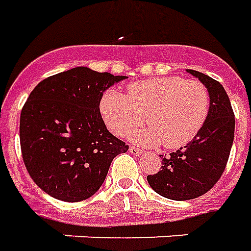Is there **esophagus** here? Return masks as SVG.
<instances>
[{"label":"esophagus","mask_w":251,"mask_h":251,"mask_svg":"<svg viewBox=\"0 0 251 251\" xmlns=\"http://www.w3.org/2000/svg\"><path fill=\"white\" fill-rule=\"evenodd\" d=\"M129 151H131V152H132L134 155H140V154L143 152V151L140 150V149H138V147H135V146H131V147H129Z\"/></svg>","instance_id":"obj_1"}]
</instances>
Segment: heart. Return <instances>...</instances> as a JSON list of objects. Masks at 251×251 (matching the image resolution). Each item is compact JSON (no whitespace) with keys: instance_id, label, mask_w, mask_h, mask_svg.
I'll return each mask as SVG.
<instances>
[{"instance_id":"obj_1","label":"heart","mask_w":251,"mask_h":251,"mask_svg":"<svg viewBox=\"0 0 251 251\" xmlns=\"http://www.w3.org/2000/svg\"><path fill=\"white\" fill-rule=\"evenodd\" d=\"M101 113L113 134H128L143 120L149 128L132 135L145 145L179 149L196 138L209 116L211 94L199 79L158 77L131 83L127 94L113 89L101 99Z\"/></svg>"}]
</instances>
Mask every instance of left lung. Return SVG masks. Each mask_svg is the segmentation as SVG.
I'll return each instance as SVG.
<instances>
[{
	"mask_svg": "<svg viewBox=\"0 0 251 251\" xmlns=\"http://www.w3.org/2000/svg\"><path fill=\"white\" fill-rule=\"evenodd\" d=\"M209 90L211 111L205 126L185 147L162 155V166L147 181L158 195L170 200H192L219 181L234 142L235 117L225 88L216 79L188 70Z\"/></svg>",
	"mask_w": 251,
	"mask_h": 251,
	"instance_id": "1",
	"label": "left lung"
}]
</instances>
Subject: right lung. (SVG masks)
I'll return each instance as SVG.
<instances>
[{
  "label": "right lung",
  "instance_id": "add662e5",
  "mask_svg": "<svg viewBox=\"0 0 251 251\" xmlns=\"http://www.w3.org/2000/svg\"><path fill=\"white\" fill-rule=\"evenodd\" d=\"M124 78L75 67L31 92L21 109V155L31 178L50 196L70 202L93 196L113 158L128 150L100 113L102 93Z\"/></svg>",
  "mask_w": 251,
  "mask_h": 251
}]
</instances>
